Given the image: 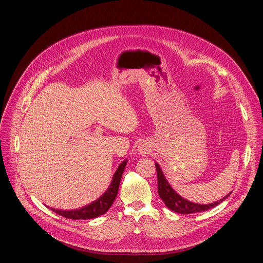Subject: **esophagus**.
<instances>
[{"instance_id":"esophagus-1","label":"esophagus","mask_w":263,"mask_h":263,"mask_svg":"<svg viewBox=\"0 0 263 263\" xmlns=\"http://www.w3.org/2000/svg\"><path fill=\"white\" fill-rule=\"evenodd\" d=\"M139 151H140V153H141V154H146V147L141 146V148L139 149Z\"/></svg>"}]
</instances>
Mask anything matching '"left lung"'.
<instances>
[{
	"instance_id": "8db88e82",
	"label": "left lung",
	"mask_w": 263,
	"mask_h": 263,
	"mask_svg": "<svg viewBox=\"0 0 263 263\" xmlns=\"http://www.w3.org/2000/svg\"><path fill=\"white\" fill-rule=\"evenodd\" d=\"M155 166H156V172H157L158 194H159V197L164 202L166 207L168 209L175 211V212L182 213V214H190V213H197V212L206 211L208 209H211V208H214L215 206H217L223 200H226V198H228L230 196V194H231L230 193L228 196H226V197L222 198L221 200H219L217 202H214V203H211V204H207V205H201V204H196V203L190 202V201L183 199L181 196H179L172 189L171 185L168 184V182L164 178V175H163L159 164L155 163Z\"/></svg>"
}]
</instances>
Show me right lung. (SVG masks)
<instances>
[{"instance_id":"right-lung-1","label":"right lung","mask_w":263,"mask_h":263,"mask_svg":"<svg viewBox=\"0 0 263 263\" xmlns=\"http://www.w3.org/2000/svg\"><path fill=\"white\" fill-rule=\"evenodd\" d=\"M126 164H127L126 160L120 164L119 168L117 170V172L114 176V179H112V182L109 186V189L97 201L92 202L91 204H89L81 209H77V210L65 211V210H58V209H53V208H51V210H53L54 212H56L57 214H59L63 217L70 218V219H89V218H93V217H97V216H100V215L106 213L107 210L111 207V205L114 204V201L116 200V198L118 196L121 178L124 173Z\"/></svg>"}]
</instances>
